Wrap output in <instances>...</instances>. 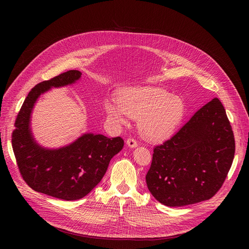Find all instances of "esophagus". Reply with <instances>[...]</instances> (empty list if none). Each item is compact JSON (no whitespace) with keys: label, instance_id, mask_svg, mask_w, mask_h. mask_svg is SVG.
I'll return each mask as SVG.
<instances>
[{"label":"esophagus","instance_id":"34e87169","mask_svg":"<svg viewBox=\"0 0 249 249\" xmlns=\"http://www.w3.org/2000/svg\"><path fill=\"white\" fill-rule=\"evenodd\" d=\"M126 144H127V146H128L129 148H131V149H134V148H136V147L138 146V144H137L136 140H134V139H131V138L127 140Z\"/></svg>","mask_w":249,"mask_h":249}]
</instances>
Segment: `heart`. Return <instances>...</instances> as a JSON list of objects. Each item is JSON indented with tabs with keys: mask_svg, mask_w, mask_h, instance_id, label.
I'll return each instance as SVG.
<instances>
[{
	"mask_svg": "<svg viewBox=\"0 0 249 249\" xmlns=\"http://www.w3.org/2000/svg\"><path fill=\"white\" fill-rule=\"evenodd\" d=\"M107 118L116 126H127L129 117L138 121L140 133L150 141L171 137L184 118L186 106L179 96L159 88H136L123 90L118 100L104 102Z\"/></svg>",
	"mask_w": 249,
	"mask_h": 249,
	"instance_id": "b5f03b06",
	"label": "heart"
}]
</instances>
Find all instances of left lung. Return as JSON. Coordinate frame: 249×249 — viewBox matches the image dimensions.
<instances>
[{"label":"left lung","instance_id":"1","mask_svg":"<svg viewBox=\"0 0 249 249\" xmlns=\"http://www.w3.org/2000/svg\"><path fill=\"white\" fill-rule=\"evenodd\" d=\"M226 110L212 99L163 144L154 149L146 175L151 194L168 207L199 203L222 187L234 157Z\"/></svg>","mask_w":249,"mask_h":249}]
</instances>
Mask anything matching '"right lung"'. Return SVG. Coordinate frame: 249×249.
Instances as JSON below:
<instances>
[{"label":"right lung","instance_id":"obj_1","mask_svg":"<svg viewBox=\"0 0 249 249\" xmlns=\"http://www.w3.org/2000/svg\"><path fill=\"white\" fill-rule=\"evenodd\" d=\"M82 73L71 70L35 86L17 117L12 144L19 171L33 190L66 201L87 196L102 179L111 159L124 146L120 137L84 133L60 148L41 146L31 129L35 103L46 91L76 84Z\"/></svg>","mask_w":249,"mask_h":249}]
</instances>
